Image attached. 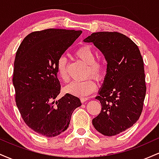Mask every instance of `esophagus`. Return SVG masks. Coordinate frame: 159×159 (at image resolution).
Here are the masks:
<instances>
[{"mask_svg":"<svg viewBox=\"0 0 159 159\" xmlns=\"http://www.w3.org/2000/svg\"><path fill=\"white\" fill-rule=\"evenodd\" d=\"M87 100H88V98H81V103H84V102H86L87 101Z\"/></svg>","mask_w":159,"mask_h":159,"instance_id":"obj_1","label":"esophagus"}]
</instances>
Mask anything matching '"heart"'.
Segmentation results:
<instances>
[{
	"label": "heart",
	"mask_w": 159,
	"mask_h": 159,
	"mask_svg": "<svg viewBox=\"0 0 159 159\" xmlns=\"http://www.w3.org/2000/svg\"><path fill=\"white\" fill-rule=\"evenodd\" d=\"M75 54L78 58L87 64V76L92 75L98 81L103 79L105 74V66L102 62L96 61V53L90 45H82L76 51ZM56 69L58 76L62 81L68 82L69 78L67 72V62L64 57H61L57 60ZM96 88V82L92 78H89L84 81L71 82L65 87V91L73 96L83 97L92 93Z\"/></svg>",
	"instance_id": "obj_1"
}]
</instances>
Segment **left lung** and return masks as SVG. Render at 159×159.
Listing matches in <instances>:
<instances>
[{"label":"left lung","instance_id":"1","mask_svg":"<svg viewBox=\"0 0 159 159\" xmlns=\"http://www.w3.org/2000/svg\"><path fill=\"white\" fill-rule=\"evenodd\" d=\"M93 43L107 61V74L96 98L102 110L93 125L105 136L132 127L139 119L146 96L143 61L132 39L118 32L93 33L84 40Z\"/></svg>","mask_w":159,"mask_h":159}]
</instances>
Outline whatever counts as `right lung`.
Listing matches in <instances>:
<instances>
[{"instance_id":"right-lung-1","label":"right lung","mask_w":159,"mask_h":159,"mask_svg":"<svg viewBox=\"0 0 159 159\" xmlns=\"http://www.w3.org/2000/svg\"><path fill=\"white\" fill-rule=\"evenodd\" d=\"M81 30L49 28L28 34L18 48L14 62L16 102L28 127L54 137L66 130L80 99L66 93L58 99L61 84L56 63L81 34Z\"/></svg>"}]
</instances>
